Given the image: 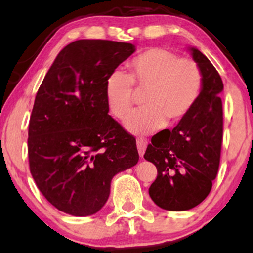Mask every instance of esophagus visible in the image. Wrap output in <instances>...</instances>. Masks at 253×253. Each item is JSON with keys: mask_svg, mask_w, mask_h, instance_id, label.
<instances>
[{"mask_svg": "<svg viewBox=\"0 0 253 253\" xmlns=\"http://www.w3.org/2000/svg\"><path fill=\"white\" fill-rule=\"evenodd\" d=\"M136 144H137L138 154H140L141 157H143L145 149H147V147H148V141H147V138L138 137L137 140H136Z\"/></svg>", "mask_w": 253, "mask_h": 253, "instance_id": "esophagus-1", "label": "esophagus"}]
</instances>
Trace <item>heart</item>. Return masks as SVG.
I'll return each mask as SVG.
<instances>
[{
  "label": "heart",
  "instance_id": "1",
  "mask_svg": "<svg viewBox=\"0 0 253 253\" xmlns=\"http://www.w3.org/2000/svg\"><path fill=\"white\" fill-rule=\"evenodd\" d=\"M201 69L193 59L180 58L163 48H151L128 63V74L110 73L105 81V101L110 113L124 119L134 104L133 85L145 91L142 108L131 112L125 128L143 135L180 123L194 108L202 90Z\"/></svg>",
  "mask_w": 253,
  "mask_h": 253
}]
</instances>
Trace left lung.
<instances>
[{
	"mask_svg": "<svg viewBox=\"0 0 253 253\" xmlns=\"http://www.w3.org/2000/svg\"><path fill=\"white\" fill-rule=\"evenodd\" d=\"M201 69L202 90L190 112L173 128L152 136L144 159L157 167L149 188L156 205L187 211L208 197L215 179L222 143L223 84L218 71L197 48L189 47Z\"/></svg>",
	"mask_w": 253,
	"mask_h": 253,
	"instance_id": "left-lung-1",
	"label": "left lung"
}]
</instances>
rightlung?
<instances>
[{
    "mask_svg": "<svg viewBox=\"0 0 253 253\" xmlns=\"http://www.w3.org/2000/svg\"><path fill=\"white\" fill-rule=\"evenodd\" d=\"M135 51L78 40L57 55L39 88L28 126L30 169L39 190L74 216L98 212L112 177L136 165V140L109 115L105 81Z\"/></svg>",
    "mask_w": 253,
    "mask_h": 253,
    "instance_id": "right-lung-1",
    "label": "right lung"
}]
</instances>
